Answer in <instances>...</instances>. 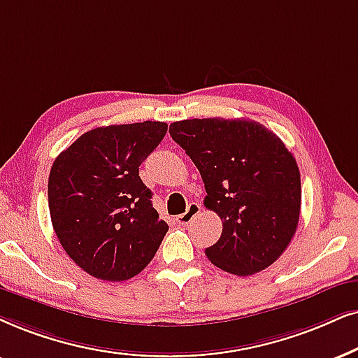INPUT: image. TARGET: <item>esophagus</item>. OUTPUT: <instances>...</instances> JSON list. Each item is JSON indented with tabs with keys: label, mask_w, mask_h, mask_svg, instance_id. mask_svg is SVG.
<instances>
[{
	"label": "esophagus",
	"mask_w": 358,
	"mask_h": 358,
	"mask_svg": "<svg viewBox=\"0 0 358 358\" xmlns=\"http://www.w3.org/2000/svg\"><path fill=\"white\" fill-rule=\"evenodd\" d=\"M200 210H201V206L198 205V203H189L188 205V208H187V211L185 213H182V215L178 216V218H176V221H178L180 224H188L189 221H192L194 216L198 215V213H200Z\"/></svg>",
	"instance_id": "1"
}]
</instances>
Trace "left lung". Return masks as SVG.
Returning <instances> with one entry per match:
<instances>
[{
    "label": "left lung",
    "instance_id": "obj_1",
    "mask_svg": "<svg viewBox=\"0 0 358 358\" xmlns=\"http://www.w3.org/2000/svg\"><path fill=\"white\" fill-rule=\"evenodd\" d=\"M171 138L205 183V206L223 221L206 257L220 269L251 275L286 251L301 215V173L278 135L246 119L173 122Z\"/></svg>",
    "mask_w": 358,
    "mask_h": 358
}]
</instances>
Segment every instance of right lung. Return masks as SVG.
I'll return each instance as SVG.
<instances>
[{"label": "right lung", "instance_id": "right-lung-1", "mask_svg": "<svg viewBox=\"0 0 358 358\" xmlns=\"http://www.w3.org/2000/svg\"><path fill=\"white\" fill-rule=\"evenodd\" d=\"M165 122L89 130L54 160L48 183L52 228L67 256L102 280H127L153 259L169 224L158 218L138 166Z\"/></svg>", "mask_w": 358, "mask_h": 358}]
</instances>
